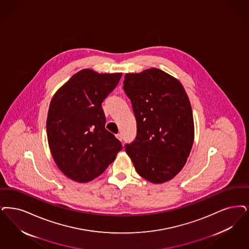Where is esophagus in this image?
<instances>
[{"label":"esophagus","instance_id":"1","mask_svg":"<svg viewBox=\"0 0 249 249\" xmlns=\"http://www.w3.org/2000/svg\"><path fill=\"white\" fill-rule=\"evenodd\" d=\"M116 137H117L118 139L120 140V142L122 141V135H121L120 133H118V134H116Z\"/></svg>","mask_w":249,"mask_h":249}]
</instances>
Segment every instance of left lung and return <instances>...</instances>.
Segmentation results:
<instances>
[{"mask_svg":"<svg viewBox=\"0 0 249 249\" xmlns=\"http://www.w3.org/2000/svg\"><path fill=\"white\" fill-rule=\"evenodd\" d=\"M123 83L137 123V136L126 145V153L143 179L156 184L173 179L184 167L195 139L185 89L157 68L127 73Z\"/></svg>","mask_w":249,"mask_h":249,"instance_id":"obj_1","label":"left lung"}]
</instances>
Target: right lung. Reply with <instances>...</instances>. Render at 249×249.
<instances>
[{"label": "right lung", "instance_id": "add662e5", "mask_svg": "<svg viewBox=\"0 0 249 249\" xmlns=\"http://www.w3.org/2000/svg\"><path fill=\"white\" fill-rule=\"evenodd\" d=\"M122 73L78 71L51 100L47 139L58 169L70 179L88 182L115 160L122 145L105 128L102 103L118 85Z\"/></svg>", "mask_w": 249, "mask_h": 249}]
</instances>
